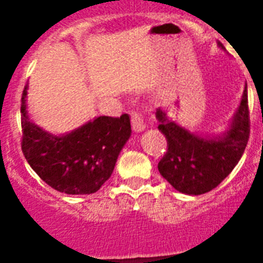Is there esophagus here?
Masks as SVG:
<instances>
[{
    "mask_svg": "<svg viewBox=\"0 0 263 263\" xmlns=\"http://www.w3.org/2000/svg\"><path fill=\"white\" fill-rule=\"evenodd\" d=\"M131 124H132V129L135 132H142L143 129H146V123H144L143 117L139 113L134 111L131 116Z\"/></svg>",
    "mask_w": 263,
    "mask_h": 263,
    "instance_id": "1",
    "label": "esophagus"
}]
</instances>
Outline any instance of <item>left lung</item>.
I'll list each match as a JSON object with an SVG mask.
<instances>
[{
    "label": "left lung",
    "instance_id": "left-lung-1",
    "mask_svg": "<svg viewBox=\"0 0 263 263\" xmlns=\"http://www.w3.org/2000/svg\"><path fill=\"white\" fill-rule=\"evenodd\" d=\"M218 46L224 49L222 43ZM156 117L158 129L168 140L166 154L158 162L161 176L179 192L206 194L232 172L246 150L250 136L247 84L229 128L218 135L192 134L171 121L162 109H157Z\"/></svg>",
    "mask_w": 263,
    "mask_h": 263
}]
</instances>
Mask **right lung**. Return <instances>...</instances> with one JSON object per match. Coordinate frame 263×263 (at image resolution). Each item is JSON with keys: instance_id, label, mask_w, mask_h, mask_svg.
<instances>
[{"instance_id": "1", "label": "right lung", "mask_w": 263, "mask_h": 263, "mask_svg": "<svg viewBox=\"0 0 263 263\" xmlns=\"http://www.w3.org/2000/svg\"><path fill=\"white\" fill-rule=\"evenodd\" d=\"M27 86L22 97V150L41 179L68 195L94 194L113 173L131 136L129 116H99L64 135H53L27 115Z\"/></svg>"}]
</instances>
